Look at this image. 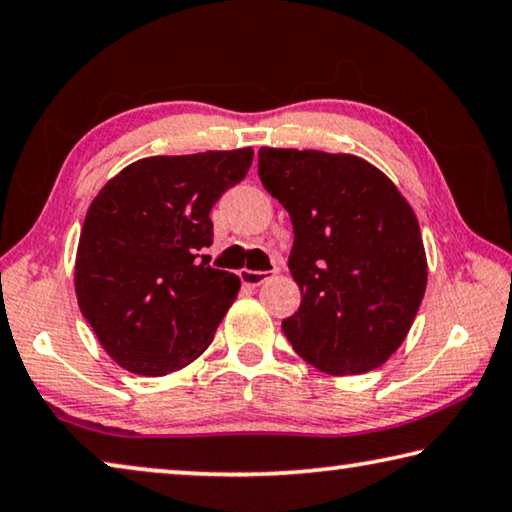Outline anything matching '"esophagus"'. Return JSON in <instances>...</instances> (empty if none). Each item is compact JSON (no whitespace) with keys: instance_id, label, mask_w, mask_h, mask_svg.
<instances>
[{"instance_id":"1","label":"esophagus","mask_w":512,"mask_h":512,"mask_svg":"<svg viewBox=\"0 0 512 512\" xmlns=\"http://www.w3.org/2000/svg\"><path fill=\"white\" fill-rule=\"evenodd\" d=\"M240 279L249 288H258L261 283L270 279V272H258V270H240Z\"/></svg>"}]
</instances>
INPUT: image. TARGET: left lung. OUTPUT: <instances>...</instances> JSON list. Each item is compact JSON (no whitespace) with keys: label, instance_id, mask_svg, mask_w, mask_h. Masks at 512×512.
I'll use <instances>...</instances> for the list:
<instances>
[{"label":"left lung","instance_id":"8db88e82","mask_svg":"<svg viewBox=\"0 0 512 512\" xmlns=\"http://www.w3.org/2000/svg\"><path fill=\"white\" fill-rule=\"evenodd\" d=\"M258 177L290 213L299 311L281 329L329 376L381 367L406 340L426 290V251L399 188L354 154L258 149Z\"/></svg>","mask_w":512,"mask_h":512}]
</instances>
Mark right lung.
<instances>
[{"instance_id":"1","label":"right lung","mask_w":512,"mask_h":512,"mask_svg":"<svg viewBox=\"0 0 512 512\" xmlns=\"http://www.w3.org/2000/svg\"><path fill=\"white\" fill-rule=\"evenodd\" d=\"M251 161V147L140 158L92 199L74 292L99 345L127 372L183 370L213 342L240 279L199 251L213 242L215 201Z\"/></svg>"}]
</instances>
